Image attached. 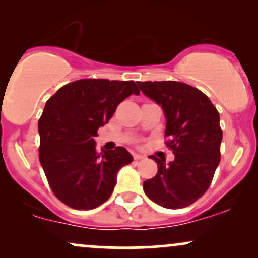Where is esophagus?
I'll list each match as a JSON object with an SVG mask.
<instances>
[{"instance_id": "34e87169", "label": "esophagus", "mask_w": 258, "mask_h": 258, "mask_svg": "<svg viewBox=\"0 0 258 258\" xmlns=\"http://www.w3.org/2000/svg\"><path fill=\"white\" fill-rule=\"evenodd\" d=\"M144 158H146V156L142 155V154H133V159H135V160H142Z\"/></svg>"}]
</instances>
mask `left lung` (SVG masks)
I'll return each instance as SVG.
<instances>
[{
  "instance_id": "obj_1",
  "label": "left lung",
  "mask_w": 258,
  "mask_h": 258,
  "mask_svg": "<svg viewBox=\"0 0 258 258\" xmlns=\"http://www.w3.org/2000/svg\"><path fill=\"white\" fill-rule=\"evenodd\" d=\"M144 94L161 106L166 119V146L174 160L150 155L155 177L143 183L150 200L166 209H182L205 194L221 160L220 114L203 92L177 81L137 82Z\"/></svg>"
}]
</instances>
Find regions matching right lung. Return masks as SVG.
<instances>
[{"mask_svg": "<svg viewBox=\"0 0 258 258\" xmlns=\"http://www.w3.org/2000/svg\"><path fill=\"white\" fill-rule=\"evenodd\" d=\"M131 94H139L133 81L85 79L63 86L47 100L38 121V158L53 193L65 205L76 210L102 205L112 194L117 172L132 162L123 147L98 154L94 141Z\"/></svg>", "mask_w": 258, "mask_h": 258, "instance_id": "add662e5", "label": "right lung"}]
</instances>
